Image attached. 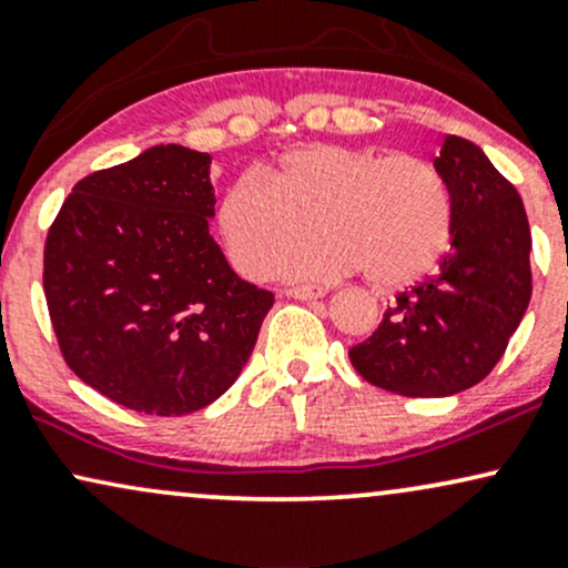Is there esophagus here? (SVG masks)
Here are the masks:
<instances>
[{"instance_id": "1", "label": "esophagus", "mask_w": 568, "mask_h": 568, "mask_svg": "<svg viewBox=\"0 0 568 568\" xmlns=\"http://www.w3.org/2000/svg\"><path fill=\"white\" fill-rule=\"evenodd\" d=\"M323 288H315V285H296V288H285V296L298 298V302H312V298H321Z\"/></svg>"}]
</instances>
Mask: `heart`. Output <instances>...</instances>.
Returning a JSON list of instances; mask_svg holds the SVG:
<instances>
[{
  "label": "heart",
  "mask_w": 568,
  "mask_h": 568,
  "mask_svg": "<svg viewBox=\"0 0 568 568\" xmlns=\"http://www.w3.org/2000/svg\"><path fill=\"white\" fill-rule=\"evenodd\" d=\"M216 221L226 256L245 277H270L317 226L325 237L293 253L285 275L336 280L366 270L379 288H400L446 251L452 194L427 160L312 143L285 154L270 179H234Z\"/></svg>",
  "instance_id": "1"
}]
</instances>
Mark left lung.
Returning <instances> with one entry per match:
<instances>
[{
    "label": "left lung",
    "instance_id": "obj_1",
    "mask_svg": "<svg viewBox=\"0 0 568 568\" xmlns=\"http://www.w3.org/2000/svg\"><path fill=\"white\" fill-rule=\"evenodd\" d=\"M435 168L452 194V251L349 349L363 379L406 397H446L486 379L531 298V232L515 186L459 135H446Z\"/></svg>",
    "mask_w": 568,
    "mask_h": 568
}]
</instances>
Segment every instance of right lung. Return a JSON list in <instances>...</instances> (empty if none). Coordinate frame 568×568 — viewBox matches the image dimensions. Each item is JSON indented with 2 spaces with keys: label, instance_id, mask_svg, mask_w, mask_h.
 I'll return each mask as SVG.
<instances>
[{
  "label": "right lung",
  "instance_id": "1",
  "mask_svg": "<svg viewBox=\"0 0 568 568\" xmlns=\"http://www.w3.org/2000/svg\"><path fill=\"white\" fill-rule=\"evenodd\" d=\"M211 154L168 143L84 175L44 243L63 361L141 414L181 416L232 387L275 304L234 275L207 230Z\"/></svg>",
  "mask_w": 568,
  "mask_h": 568
}]
</instances>
